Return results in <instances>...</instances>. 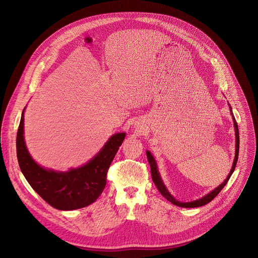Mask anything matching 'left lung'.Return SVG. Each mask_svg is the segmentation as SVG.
Wrapping results in <instances>:
<instances>
[{
	"instance_id": "left-lung-1",
	"label": "left lung",
	"mask_w": 258,
	"mask_h": 258,
	"mask_svg": "<svg viewBox=\"0 0 258 258\" xmlns=\"http://www.w3.org/2000/svg\"><path fill=\"white\" fill-rule=\"evenodd\" d=\"M229 105V109H230V113L232 115V119H233V125H234V132H235V156H234V159H233V165L231 167V170L230 172L227 176V178L220 183V185L218 187H216L215 189H213L212 191H210L208 194H206L205 196H203V198L199 199V200H195V201H191V202H179L177 201L174 196L171 194L166 185L165 182L161 176V173H159L158 171V168H157V164H156V161L154 156L151 154V152L149 150L146 151V154H147V157H148V161H149V164H150V167H151V175H152V179H153V182L155 183L156 188L158 189V191L161 192V194L164 196V198L166 200H168L171 204H173L177 207H181V208H198V207H202V206H205L207 205L208 203H210L215 196L222 191V189L227 185V182L229 180V178L231 177V175L233 174V172H234L235 170V167H236V163H237V159H238V151H239V132H238V126H237V122L235 120V117L234 115H233V112H232V108Z\"/></svg>"
}]
</instances>
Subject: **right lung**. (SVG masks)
<instances>
[{
	"label": "right lung",
	"mask_w": 258,
	"mask_h": 258,
	"mask_svg": "<svg viewBox=\"0 0 258 258\" xmlns=\"http://www.w3.org/2000/svg\"><path fill=\"white\" fill-rule=\"evenodd\" d=\"M24 108L17 134V155L23 175L41 198L57 210L71 211L94 203L106 186L110 164L124 142L126 132L115 133L89 161L67 171L47 169L36 163L24 138Z\"/></svg>",
	"instance_id": "right-lung-1"
}]
</instances>
